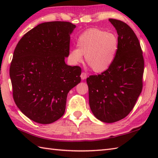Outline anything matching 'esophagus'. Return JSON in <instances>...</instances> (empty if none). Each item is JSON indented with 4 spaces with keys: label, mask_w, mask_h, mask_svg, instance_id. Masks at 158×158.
Listing matches in <instances>:
<instances>
[{
    "label": "esophagus",
    "mask_w": 158,
    "mask_h": 158,
    "mask_svg": "<svg viewBox=\"0 0 158 158\" xmlns=\"http://www.w3.org/2000/svg\"><path fill=\"white\" fill-rule=\"evenodd\" d=\"M81 78L82 79H85L87 78V73L85 72H83L81 74Z\"/></svg>",
    "instance_id": "obj_1"
}]
</instances>
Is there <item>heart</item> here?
<instances>
[{
  "label": "heart",
  "mask_w": 158,
  "mask_h": 158,
  "mask_svg": "<svg viewBox=\"0 0 158 158\" xmlns=\"http://www.w3.org/2000/svg\"><path fill=\"white\" fill-rule=\"evenodd\" d=\"M77 49H71L69 58L73 64L82 62L85 56L88 65L96 73L108 69L115 58L118 50V39L115 35L97 28L83 32L77 41Z\"/></svg>",
  "instance_id": "obj_1"
}]
</instances>
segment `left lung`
Instances as JSON below:
<instances>
[{"label":"left lung","instance_id":"8db88e82","mask_svg":"<svg viewBox=\"0 0 158 158\" xmlns=\"http://www.w3.org/2000/svg\"><path fill=\"white\" fill-rule=\"evenodd\" d=\"M118 35V50L109 68L87 78L90 109L105 123L126 117L135 106L143 89L144 58L135 32L121 20L109 19Z\"/></svg>","mask_w":158,"mask_h":158}]
</instances>
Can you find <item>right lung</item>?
<instances>
[{
    "label": "right lung",
    "mask_w": 158,
    "mask_h": 158,
    "mask_svg": "<svg viewBox=\"0 0 158 158\" xmlns=\"http://www.w3.org/2000/svg\"><path fill=\"white\" fill-rule=\"evenodd\" d=\"M75 27L69 22L40 23L22 36L13 52L9 70L13 99L36 123L48 124L60 119L69 92L81 81L80 66L64 62Z\"/></svg>",
    "instance_id": "add662e5"
}]
</instances>
